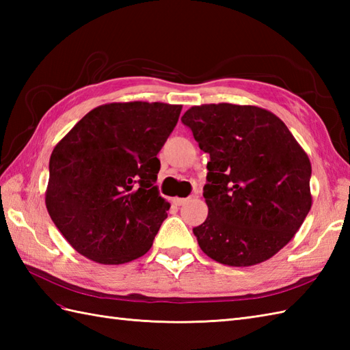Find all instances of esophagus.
<instances>
[{
	"label": "esophagus",
	"instance_id": "esophagus-1",
	"mask_svg": "<svg viewBox=\"0 0 350 350\" xmlns=\"http://www.w3.org/2000/svg\"><path fill=\"white\" fill-rule=\"evenodd\" d=\"M188 202H189V198H179V197L173 198V204H176V206H183V204H187Z\"/></svg>",
	"mask_w": 350,
	"mask_h": 350
}]
</instances>
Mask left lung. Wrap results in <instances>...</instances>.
Wrapping results in <instances>:
<instances>
[{
    "label": "left lung",
    "instance_id": "left-lung-1",
    "mask_svg": "<svg viewBox=\"0 0 350 350\" xmlns=\"http://www.w3.org/2000/svg\"><path fill=\"white\" fill-rule=\"evenodd\" d=\"M211 156L203 197L209 213L194 232L207 257L254 266L293 239L311 209L308 154L271 111L204 103L182 117Z\"/></svg>",
    "mask_w": 350,
    "mask_h": 350
}]
</instances>
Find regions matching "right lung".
<instances>
[{"instance_id": "1", "label": "right lung", "mask_w": 350, "mask_h": 350, "mask_svg": "<svg viewBox=\"0 0 350 350\" xmlns=\"http://www.w3.org/2000/svg\"><path fill=\"white\" fill-rule=\"evenodd\" d=\"M182 105L113 102L92 109L58 141L44 203L72 248L100 265L152 248L170 203L159 196V150Z\"/></svg>"}]
</instances>
